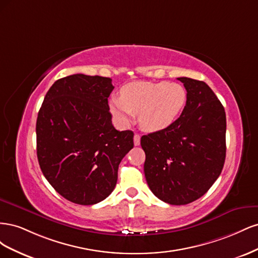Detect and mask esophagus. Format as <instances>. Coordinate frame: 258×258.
Instances as JSON below:
<instances>
[{"label": "esophagus", "instance_id": "34e87169", "mask_svg": "<svg viewBox=\"0 0 258 258\" xmlns=\"http://www.w3.org/2000/svg\"><path fill=\"white\" fill-rule=\"evenodd\" d=\"M140 141H141V137H140V135L136 134V135H135V138H134V142H135V145H136V146L140 145Z\"/></svg>", "mask_w": 258, "mask_h": 258}]
</instances>
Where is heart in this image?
I'll list each match as a JSON object with an SVG mask.
<instances>
[{
	"instance_id": "1",
	"label": "heart",
	"mask_w": 258,
	"mask_h": 258,
	"mask_svg": "<svg viewBox=\"0 0 258 258\" xmlns=\"http://www.w3.org/2000/svg\"><path fill=\"white\" fill-rule=\"evenodd\" d=\"M187 103V91L177 83L136 82L124 86L121 97L110 100L113 116L128 124L134 115H139L141 128L157 132L169 128L182 114Z\"/></svg>"
}]
</instances>
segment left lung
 Wrapping results in <instances>:
<instances>
[{"mask_svg":"<svg viewBox=\"0 0 258 258\" xmlns=\"http://www.w3.org/2000/svg\"><path fill=\"white\" fill-rule=\"evenodd\" d=\"M187 103L167 129L141 138L144 173L153 194L169 205L199 199L220 176L226 157V114L221 101L201 81L178 77Z\"/></svg>","mask_w":258,"mask_h":258,"instance_id":"8db88e82","label":"left lung"}]
</instances>
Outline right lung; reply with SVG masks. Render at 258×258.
Instances as JSON below:
<instances>
[{"mask_svg":"<svg viewBox=\"0 0 258 258\" xmlns=\"http://www.w3.org/2000/svg\"><path fill=\"white\" fill-rule=\"evenodd\" d=\"M112 80L74 74L53 83L36 120V154L49 184L73 204L91 206L114 190L134 132L112 123Z\"/></svg>","mask_w":258,"mask_h":258,"instance_id":"1","label":"right lung"}]
</instances>
